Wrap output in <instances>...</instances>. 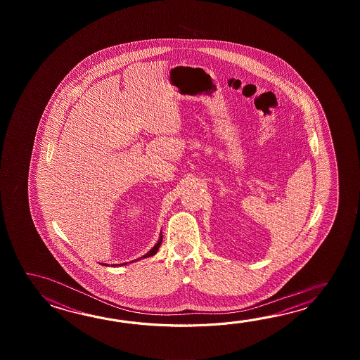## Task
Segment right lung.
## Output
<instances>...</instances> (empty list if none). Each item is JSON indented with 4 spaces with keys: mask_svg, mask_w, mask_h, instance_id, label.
<instances>
[{
    "mask_svg": "<svg viewBox=\"0 0 360 360\" xmlns=\"http://www.w3.org/2000/svg\"><path fill=\"white\" fill-rule=\"evenodd\" d=\"M162 231H161V236H160V239H158V242L154 245L153 248L150 250V251H148V252L144 255V256H141V257H139L138 260H141V259H146V257H150V256H154L155 253H157V251H158V248H160V245H161L162 243ZM138 260H134V261H138ZM134 261H131V262H134ZM127 262H124V264H120V266L121 265H126ZM101 265H107V264H101ZM108 266V265H107ZM113 266H117V265H113Z\"/></svg>",
    "mask_w": 360,
    "mask_h": 360,
    "instance_id": "right-lung-1",
    "label": "right lung"
}]
</instances>
